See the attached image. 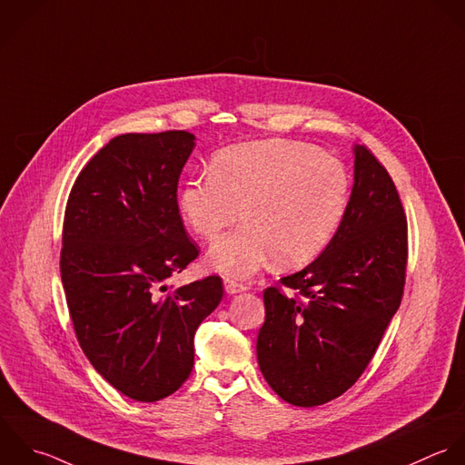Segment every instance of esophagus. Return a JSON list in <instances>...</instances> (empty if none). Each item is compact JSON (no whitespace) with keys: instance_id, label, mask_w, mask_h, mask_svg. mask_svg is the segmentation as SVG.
<instances>
[{"instance_id":"34e87169","label":"esophagus","mask_w":465,"mask_h":465,"mask_svg":"<svg viewBox=\"0 0 465 465\" xmlns=\"http://www.w3.org/2000/svg\"><path fill=\"white\" fill-rule=\"evenodd\" d=\"M246 288H248V286H246L244 282H239V281H233V279H226V281H224V290H226V293H230V295L246 292Z\"/></svg>"}]
</instances>
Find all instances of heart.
Listing matches in <instances>:
<instances>
[{
	"mask_svg": "<svg viewBox=\"0 0 465 465\" xmlns=\"http://www.w3.org/2000/svg\"><path fill=\"white\" fill-rule=\"evenodd\" d=\"M351 195L344 163L288 139L252 141L215 153L210 173L190 179L179 195L186 226L213 242L239 219L244 224L208 252V266L230 277L259 272L272 259L299 268L339 233Z\"/></svg>",
	"mask_w": 465,
	"mask_h": 465,
	"instance_id": "b5f03b06",
	"label": "heart"
}]
</instances>
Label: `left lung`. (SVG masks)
I'll return each mask as SVG.
<instances>
[{
  "label": "left lung",
  "mask_w": 465,
  "mask_h": 465,
  "mask_svg": "<svg viewBox=\"0 0 465 465\" xmlns=\"http://www.w3.org/2000/svg\"><path fill=\"white\" fill-rule=\"evenodd\" d=\"M353 150L355 183L339 233L312 264L264 290L259 368L301 408L326 404L361 379L404 295L402 201L371 150Z\"/></svg>",
  "instance_id": "1"
}]
</instances>
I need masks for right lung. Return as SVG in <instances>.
Instances as JSON below:
<instances>
[{
    "mask_svg": "<svg viewBox=\"0 0 465 465\" xmlns=\"http://www.w3.org/2000/svg\"><path fill=\"white\" fill-rule=\"evenodd\" d=\"M193 141L184 130L114 137L79 172L64 208L59 270L77 342L137 402L183 386L193 335L224 293L219 275L166 286L199 255L177 204Z\"/></svg>",
    "mask_w": 465,
    "mask_h": 465,
    "instance_id": "add662e5",
    "label": "right lung"
}]
</instances>
